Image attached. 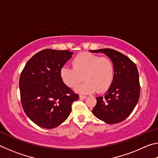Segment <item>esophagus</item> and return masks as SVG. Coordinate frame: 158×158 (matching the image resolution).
<instances>
[{
  "mask_svg": "<svg viewBox=\"0 0 158 158\" xmlns=\"http://www.w3.org/2000/svg\"><path fill=\"white\" fill-rule=\"evenodd\" d=\"M79 98H80V99H82V100H84V99L86 98V96L80 95H79Z\"/></svg>",
  "mask_w": 158,
  "mask_h": 158,
  "instance_id": "obj_1",
  "label": "esophagus"
}]
</instances>
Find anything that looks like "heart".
Here are the masks:
<instances>
[{
  "label": "heart",
  "mask_w": 158,
  "mask_h": 158,
  "mask_svg": "<svg viewBox=\"0 0 158 158\" xmlns=\"http://www.w3.org/2000/svg\"><path fill=\"white\" fill-rule=\"evenodd\" d=\"M73 66L62 67L60 77L65 84L71 88L76 86L84 79L85 81L76 87L77 93L87 94L95 90L102 93L107 90L113 82L114 66L108 58L82 53L74 58Z\"/></svg>",
  "instance_id": "b5f03b06"
}]
</instances>
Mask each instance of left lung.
Listing matches in <instances>:
<instances>
[{"instance_id":"1","label":"left lung","mask_w":158,"mask_h":158,"mask_svg":"<svg viewBox=\"0 0 158 158\" xmlns=\"http://www.w3.org/2000/svg\"><path fill=\"white\" fill-rule=\"evenodd\" d=\"M90 52L105 53L114 66L113 82L105 94L96 98L97 104L92 113L107 124L118 123L130 116L139 98L137 68L129 58L116 50L101 49Z\"/></svg>"}]
</instances>
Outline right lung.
Here are the masks:
<instances>
[{
    "label": "right lung",
    "mask_w": 158,
    "mask_h": 158,
    "mask_svg": "<svg viewBox=\"0 0 158 158\" xmlns=\"http://www.w3.org/2000/svg\"><path fill=\"white\" fill-rule=\"evenodd\" d=\"M73 54L68 50H42L21 74V105L26 116L40 127L52 129L63 123L70 114L72 103L79 99L60 77V69Z\"/></svg>",
    "instance_id": "right-lung-1"
}]
</instances>
